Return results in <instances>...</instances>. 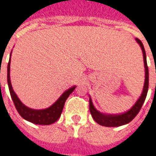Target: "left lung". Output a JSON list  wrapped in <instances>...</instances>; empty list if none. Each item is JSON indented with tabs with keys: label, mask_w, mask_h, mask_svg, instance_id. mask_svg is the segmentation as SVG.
<instances>
[{
	"label": "left lung",
	"mask_w": 156,
	"mask_h": 156,
	"mask_svg": "<svg viewBox=\"0 0 156 156\" xmlns=\"http://www.w3.org/2000/svg\"><path fill=\"white\" fill-rule=\"evenodd\" d=\"M135 40L140 44L141 49H142V52H143L144 63V68H145L144 69H145V79H144V85L142 94H141L140 98L138 99V101L135 102V104L131 108V109H129V111H127L124 113H121V114H104V113H101L95 108L93 103H92V101L90 98V99H89V108H90V114L92 116L94 120L100 125L105 126V127H119V126H122L129 123L139 113V112L142 108L144 100L146 98L148 88H149V69H148V66H147L146 54H145V50H144L142 42L139 38H135Z\"/></svg>",
	"instance_id": "1"
}]
</instances>
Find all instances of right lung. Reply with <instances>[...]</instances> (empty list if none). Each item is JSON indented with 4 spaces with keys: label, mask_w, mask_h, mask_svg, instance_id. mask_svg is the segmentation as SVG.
<instances>
[{
    "label": "right lung",
    "mask_w": 156,
    "mask_h": 156,
    "mask_svg": "<svg viewBox=\"0 0 156 156\" xmlns=\"http://www.w3.org/2000/svg\"><path fill=\"white\" fill-rule=\"evenodd\" d=\"M10 64H11V58H10L8 66H7L8 87H9L10 94H11L12 99L14 102L15 108H16V110L21 115V117L28 122H33L35 124H39V125H49V124H52L56 122L61 115L66 99L69 98V95L72 93L73 90H75V88L76 87V86L66 90L60 96V98L49 108H45V109H40V110L32 109L23 104L13 90L12 83H11V79H10Z\"/></svg>",
    "instance_id": "right-lung-1"
}]
</instances>
